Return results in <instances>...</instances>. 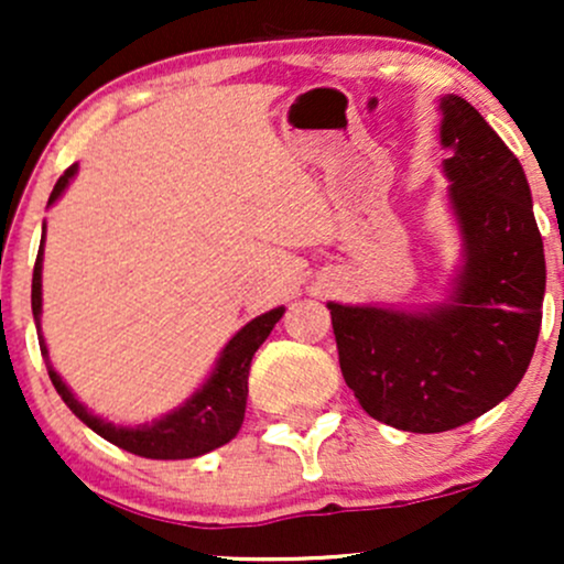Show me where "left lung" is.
<instances>
[{"label": "left lung", "mask_w": 564, "mask_h": 564, "mask_svg": "<svg viewBox=\"0 0 564 564\" xmlns=\"http://www.w3.org/2000/svg\"><path fill=\"white\" fill-rule=\"evenodd\" d=\"M445 172L467 243L456 300L432 313L328 304L341 377L377 422L448 432L525 377L541 332L543 241L520 161L464 97L440 102Z\"/></svg>", "instance_id": "1"}]
</instances>
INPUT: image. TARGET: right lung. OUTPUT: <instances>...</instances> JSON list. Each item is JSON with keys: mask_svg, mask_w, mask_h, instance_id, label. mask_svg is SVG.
I'll use <instances>...</instances> for the list:
<instances>
[{"mask_svg": "<svg viewBox=\"0 0 564 564\" xmlns=\"http://www.w3.org/2000/svg\"><path fill=\"white\" fill-rule=\"evenodd\" d=\"M76 174V164H70L66 172L61 174L53 193H50V204H55L57 196L66 191L68 180ZM44 243V236H42ZM31 310H34L36 328H39V313H42V246H39L36 264H34V281H31ZM283 307L270 310V313L260 315L238 332L228 341V347L219 355L215 373L206 381L204 390L193 394L180 411L170 413L161 422L151 426H113L111 422H102V419L93 416V413L84 408L79 400L70 394V390L63 384V379L57 377L55 368L50 366L47 347L44 339L39 341V349L47 358V373L53 379L57 394L63 398L70 411L82 419L89 430L97 432L100 437H106L108 443L119 445L134 456L142 458H196L204 453L219 448V445L230 443L238 435L243 424L246 413V394H249V368L251 358L260 349V345L268 339L270 332L278 321H281Z\"/></svg>", "mask_w": 564, "mask_h": 564, "instance_id": "add662e5", "label": "right lung"}]
</instances>
